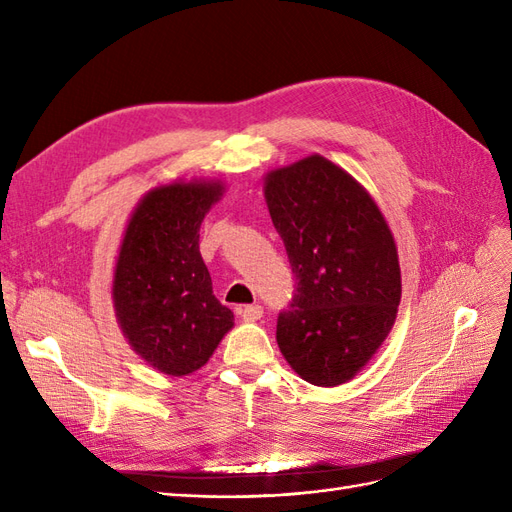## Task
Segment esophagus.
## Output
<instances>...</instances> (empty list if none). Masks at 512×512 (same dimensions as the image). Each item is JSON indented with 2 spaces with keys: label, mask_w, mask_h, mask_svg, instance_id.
<instances>
[{
  "label": "esophagus",
  "mask_w": 512,
  "mask_h": 512,
  "mask_svg": "<svg viewBox=\"0 0 512 512\" xmlns=\"http://www.w3.org/2000/svg\"><path fill=\"white\" fill-rule=\"evenodd\" d=\"M262 314H265V309H262V305H258V303L241 307V316H243L245 320H260Z\"/></svg>",
  "instance_id": "obj_1"
}]
</instances>
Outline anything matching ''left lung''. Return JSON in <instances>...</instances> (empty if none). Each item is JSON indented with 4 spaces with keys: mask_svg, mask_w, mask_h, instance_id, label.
Instances as JSON below:
<instances>
[{
    "mask_svg": "<svg viewBox=\"0 0 512 512\" xmlns=\"http://www.w3.org/2000/svg\"><path fill=\"white\" fill-rule=\"evenodd\" d=\"M294 292L277 316V346L316 386L354 378L393 329L401 299L395 241L371 196L320 156L265 181Z\"/></svg>",
    "mask_w": 512,
    "mask_h": 512,
    "instance_id": "obj_1",
    "label": "left lung"
}]
</instances>
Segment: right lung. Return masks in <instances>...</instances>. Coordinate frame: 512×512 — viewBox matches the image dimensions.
Here are the masks:
<instances>
[{"label": "right lung", "mask_w": 512, "mask_h": 512, "mask_svg": "<svg viewBox=\"0 0 512 512\" xmlns=\"http://www.w3.org/2000/svg\"><path fill=\"white\" fill-rule=\"evenodd\" d=\"M220 196L218 183L153 190L132 213L121 243L117 318L130 346L168 376L203 367L232 327V312L215 299L198 250L200 224Z\"/></svg>", "instance_id": "right-lung-1"}]
</instances>
